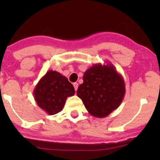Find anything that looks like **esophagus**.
<instances>
[{"mask_svg":"<svg viewBox=\"0 0 160 160\" xmlns=\"http://www.w3.org/2000/svg\"><path fill=\"white\" fill-rule=\"evenodd\" d=\"M72 85H73L74 89H75V90H77V88H78V83H72Z\"/></svg>","mask_w":160,"mask_h":160,"instance_id":"1","label":"esophagus"}]
</instances>
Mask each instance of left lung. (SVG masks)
Wrapping results in <instances>:
<instances>
[{
    "instance_id": "left-lung-1",
    "label": "left lung",
    "mask_w": 160,
    "mask_h": 160,
    "mask_svg": "<svg viewBox=\"0 0 160 160\" xmlns=\"http://www.w3.org/2000/svg\"><path fill=\"white\" fill-rule=\"evenodd\" d=\"M77 94L93 117L105 118L120 106L125 93L124 79L108 62L95 64L85 71Z\"/></svg>"
}]
</instances>
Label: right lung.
<instances>
[{"label":"right lung","mask_w":160,"mask_h":160,"mask_svg":"<svg viewBox=\"0 0 160 160\" xmlns=\"http://www.w3.org/2000/svg\"><path fill=\"white\" fill-rule=\"evenodd\" d=\"M74 93L75 90L68 79L52 70L48 71L40 79L33 91L38 107L49 115L60 112L67 98Z\"/></svg>","instance_id":"add662e5"}]
</instances>
